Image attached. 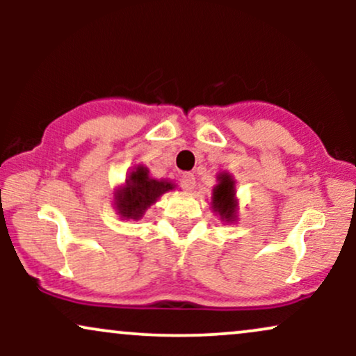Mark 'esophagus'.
Returning a JSON list of instances; mask_svg holds the SVG:
<instances>
[{
    "label": "esophagus",
    "mask_w": 356,
    "mask_h": 356,
    "mask_svg": "<svg viewBox=\"0 0 356 356\" xmlns=\"http://www.w3.org/2000/svg\"><path fill=\"white\" fill-rule=\"evenodd\" d=\"M195 186V177L192 174H184L181 177V187L184 191H192Z\"/></svg>",
    "instance_id": "esophagus-1"
}]
</instances>
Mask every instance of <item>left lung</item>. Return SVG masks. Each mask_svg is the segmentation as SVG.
I'll use <instances>...</instances> for the list:
<instances>
[{
  "mask_svg": "<svg viewBox=\"0 0 356 356\" xmlns=\"http://www.w3.org/2000/svg\"><path fill=\"white\" fill-rule=\"evenodd\" d=\"M219 184L212 189V209L220 216V219L232 222L236 220V209H238V202H236V187L234 179L231 174L222 172L218 177Z\"/></svg>",
  "mask_w": 356,
  "mask_h": 356,
  "instance_id": "left-lung-1",
  "label": "left lung"
}]
</instances>
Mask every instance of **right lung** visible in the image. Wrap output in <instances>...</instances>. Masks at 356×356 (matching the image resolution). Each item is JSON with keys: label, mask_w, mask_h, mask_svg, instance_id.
Wrapping results in <instances>:
<instances>
[{"label": "right lung", "mask_w": 356, "mask_h": 356, "mask_svg": "<svg viewBox=\"0 0 356 356\" xmlns=\"http://www.w3.org/2000/svg\"><path fill=\"white\" fill-rule=\"evenodd\" d=\"M172 189L174 184L150 179L149 169L137 165L127 177L125 186L115 192L118 214L124 219H140L162 194Z\"/></svg>", "instance_id": "add662e5"}]
</instances>
